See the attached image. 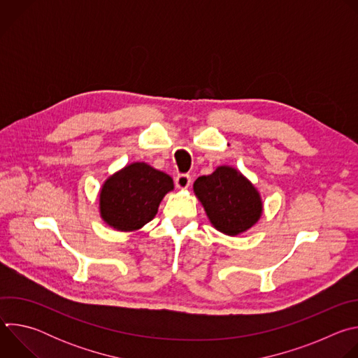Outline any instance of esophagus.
<instances>
[{
  "mask_svg": "<svg viewBox=\"0 0 358 358\" xmlns=\"http://www.w3.org/2000/svg\"><path fill=\"white\" fill-rule=\"evenodd\" d=\"M176 185L180 189H187L191 185V177L188 174H180L176 178Z\"/></svg>",
  "mask_w": 358,
  "mask_h": 358,
  "instance_id": "34e87169",
  "label": "esophagus"
}]
</instances>
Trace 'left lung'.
<instances>
[{"instance_id": "8db88e82", "label": "left lung", "mask_w": 358, "mask_h": 358, "mask_svg": "<svg viewBox=\"0 0 358 358\" xmlns=\"http://www.w3.org/2000/svg\"><path fill=\"white\" fill-rule=\"evenodd\" d=\"M211 225L228 236H238L257 225L264 214L259 189L232 166H218L192 185Z\"/></svg>"}]
</instances>
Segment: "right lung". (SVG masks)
I'll use <instances>...</instances> for the list:
<instances>
[{
    "label": "right lung",
    "mask_w": 358,
    "mask_h": 358,
    "mask_svg": "<svg viewBox=\"0 0 358 358\" xmlns=\"http://www.w3.org/2000/svg\"><path fill=\"white\" fill-rule=\"evenodd\" d=\"M174 189L173 178L144 162H134L109 176L101 184L99 214L120 232L141 229L156 217L163 198Z\"/></svg>",
    "instance_id": "right-lung-1"
}]
</instances>
